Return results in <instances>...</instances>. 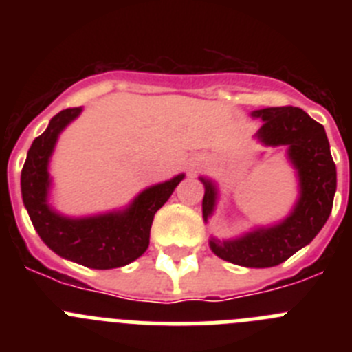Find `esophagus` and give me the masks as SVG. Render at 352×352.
I'll return each mask as SVG.
<instances>
[{
    "mask_svg": "<svg viewBox=\"0 0 352 352\" xmlns=\"http://www.w3.org/2000/svg\"><path fill=\"white\" fill-rule=\"evenodd\" d=\"M197 167H201V162H195V164H192V170L197 169Z\"/></svg>",
    "mask_w": 352,
    "mask_h": 352,
    "instance_id": "1",
    "label": "esophagus"
}]
</instances>
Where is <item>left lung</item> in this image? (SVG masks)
Wrapping results in <instances>:
<instances>
[{
    "mask_svg": "<svg viewBox=\"0 0 352 352\" xmlns=\"http://www.w3.org/2000/svg\"><path fill=\"white\" fill-rule=\"evenodd\" d=\"M263 120L256 138L264 146H287V158L296 169L300 197L282 222L257 227L236 239L211 238L214 256L245 268H272L307 247L321 231L333 208L337 190V167L331 158L324 126L300 107H266L252 111ZM204 185L203 217H211L217 204V186L201 178Z\"/></svg>",
    "mask_w": 352,
    "mask_h": 352,
    "instance_id": "8db88e82",
    "label": "left lung"
}]
</instances>
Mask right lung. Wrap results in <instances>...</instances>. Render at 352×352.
Segmentation results:
<instances>
[{
	"mask_svg": "<svg viewBox=\"0 0 352 352\" xmlns=\"http://www.w3.org/2000/svg\"><path fill=\"white\" fill-rule=\"evenodd\" d=\"M80 111V107H72L58 113L49 121L45 132L33 141L21 173L23 201L42 241L58 256L86 268H120L144 254L155 213L167 203L185 174L149 186L125 210L82 219L58 213L49 204V160L60 133Z\"/></svg>",
	"mask_w": 352,
	"mask_h": 352,
	"instance_id": "add662e5",
	"label": "right lung"
}]
</instances>
